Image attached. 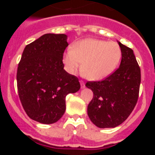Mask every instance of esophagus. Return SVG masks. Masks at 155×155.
<instances>
[{"instance_id": "34e87169", "label": "esophagus", "mask_w": 155, "mask_h": 155, "mask_svg": "<svg viewBox=\"0 0 155 155\" xmlns=\"http://www.w3.org/2000/svg\"><path fill=\"white\" fill-rule=\"evenodd\" d=\"M80 84H81V88H84L85 85H84V82L83 81H80Z\"/></svg>"}]
</instances>
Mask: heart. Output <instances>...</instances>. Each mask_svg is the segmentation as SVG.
Instances as JSON below:
<instances>
[{
	"instance_id": "heart-1",
	"label": "heart",
	"mask_w": 155,
	"mask_h": 155,
	"mask_svg": "<svg viewBox=\"0 0 155 155\" xmlns=\"http://www.w3.org/2000/svg\"><path fill=\"white\" fill-rule=\"evenodd\" d=\"M121 57V49L117 42L85 39L75 42L73 48H68L62 61L64 69L70 74H75L81 67V73L86 78L99 81L113 73Z\"/></svg>"
}]
</instances>
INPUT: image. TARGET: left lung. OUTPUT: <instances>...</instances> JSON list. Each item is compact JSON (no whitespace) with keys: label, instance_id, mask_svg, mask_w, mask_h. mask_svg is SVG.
I'll use <instances>...</instances> for the list:
<instances>
[{"label":"left lung","instance_id":"left-lung-1","mask_svg":"<svg viewBox=\"0 0 155 155\" xmlns=\"http://www.w3.org/2000/svg\"><path fill=\"white\" fill-rule=\"evenodd\" d=\"M117 42L122 51L120 68L103 81L85 84L94 94L87 106V115L99 128H113L123 124L138 99L140 69L134 51Z\"/></svg>","mask_w":155,"mask_h":155}]
</instances>
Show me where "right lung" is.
<instances>
[{
    "label": "right lung",
    "instance_id": "add662e5",
    "mask_svg": "<svg viewBox=\"0 0 155 155\" xmlns=\"http://www.w3.org/2000/svg\"><path fill=\"white\" fill-rule=\"evenodd\" d=\"M65 34L48 33L27 45L17 71L21 105L31 120L42 124L58 121L66 110V96L80 89L78 78L64 69Z\"/></svg>",
    "mask_w": 155,
    "mask_h": 155
}]
</instances>
